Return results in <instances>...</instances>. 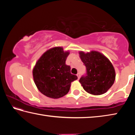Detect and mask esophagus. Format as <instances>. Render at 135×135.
<instances>
[{"mask_svg":"<svg viewBox=\"0 0 135 135\" xmlns=\"http://www.w3.org/2000/svg\"><path fill=\"white\" fill-rule=\"evenodd\" d=\"M77 78H78V79H79L80 77V73H77Z\"/></svg>","mask_w":135,"mask_h":135,"instance_id":"esophagus-1","label":"esophagus"}]
</instances>
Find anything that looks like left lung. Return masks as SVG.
I'll return each mask as SVG.
<instances>
[{"label":"left lung","instance_id":"obj_1","mask_svg":"<svg viewBox=\"0 0 135 135\" xmlns=\"http://www.w3.org/2000/svg\"><path fill=\"white\" fill-rule=\"evenodd\" d=\"M79 54L87 70L86 76L79 80L84 90L93 95L106 93L115 79V71L111 61L98 51H80Z\"/></svg>","mask_w":135,"mask_h":135}]
</instances>
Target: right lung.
Masks as SVG:
<instances>
[{"instance_id": "add662e5", "label": "right lung", "mask_w": 135, "mask_h": 135, "mask_svg": "<svg viewBox=\"0 0 135 135\" xmlns=\"http://www.w3.org/2000/svg\"><path fill=\"white\" fill-rule=\"evenodd\" d=\"M69 51L62 47L47 50L36 63L33 76L38 90L46 97L58 99L69 92L71 82L77 79L71 74V68L65 64Z\"/></svg>"}]
</instances>
